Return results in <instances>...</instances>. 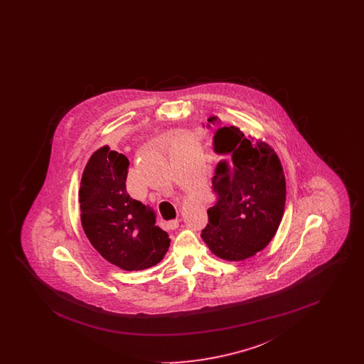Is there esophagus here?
<instances>
[{
    "label": "esophagus",
    "instance_id": "1",
    "mask_svg": "<svg viewBox=\"0 0 364 364\" xmlns=\"http://www.w3.org/2000/svg\"><path fill=\"white\" fill-rule=\"evenodd\" d=\"M178 225H180V221H178V220H172V221H169V223H168V228H169V229H172V230L177 229Z\"/></svg>",
    "mask_w": 364,
    "mask_h": 364
}]
</instances>
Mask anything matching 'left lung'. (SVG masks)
Returning <instances> with one entry per match:
<instances>
[{
    "instance_id": "obj_1",
    "label": "left lung",
    "mask_w": 364,
    "mask_h": 364,
    "mask_svg": "<svg viewBox=\"0 0 364 364\" xmlns=\"http://www.w3.org/2000/svg\"><path fill=\"white\" fill-rule=\"evenodd\" d=\"M220 122L218 116H210L206 127ZM211 146L223 158L211 181L218 202L208 208L200 236L220 259L252 258L273 240L284 215L287 183L281 161L270 144L245 136L235 125L218 127Z\"/></svg>"
}]
</instances>
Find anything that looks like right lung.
<instances>
[{
  "label": "right lung",
  "mask_w": 364,
  "mask_h": 364,
  "mask_svg": "<svg viewBox=\"0 0 364 364\" xmlns=\"http://www.w3.org/2000/svg\"><path fill=\"white\" fill-rule=\"evenodd\" d=\"M128 158L109 146L95 150L82 174L79 203L87 239L109 263L138 272L164 259L171 239L156 211L127 192Z\"/></svg>",
  "instance_id": "obj_1"
}]
</instances>
